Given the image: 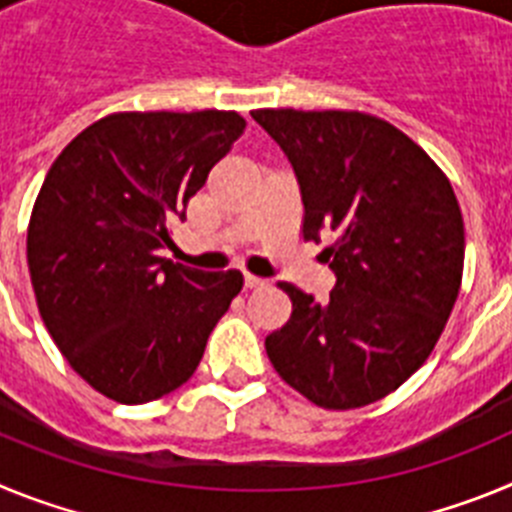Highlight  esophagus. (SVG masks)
<instances>
[{
    "mask_svg": "<svg viewBox=\"0 0 512 512\" xmlns=\"http://www.w3.org/2000/svg\"><path fill=\"white\" fill-rule=\"evenodd\" d=\"M243 284H246V289H259V287H264L266 279L253 277V274H246V277H243Z\"/></svg>",
    "mask_w": 512,
    "mask_h": 512,
    "instance_id": "34e87169",
    "label": "esophagus"
}]
</instances>
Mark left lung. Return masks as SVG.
Listing matches in <instances>:
<instances>
[{"mask_svg":"<svg viewBox=\"0 0 512 512\" xmlns=\"http://www.w3.org/2000/svg\"><path fill=\"white\" fill-rule=\"evenodd\" d=\"M300 184L302 238L328 248L336 287L318 302L282 282L292 315L266 336L279 377L325 410H354L408 382L441 338L464 271L449 176L382 117L253 110Z\"/></svg>","mask_w":512,"mask_h":512,"instance_id":"8db88e82","label":"left lung"}]
</instances>
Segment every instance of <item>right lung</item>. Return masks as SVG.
I'll return each instance as SVG.
<instances>
[{"label":"right lung","instance_id":"add662e5","mask_svg":"<svg viewBox=\"0 0 512 512\" xmlns=\"http://www.w3.org/2000/svg\"><path fill=\"white\" fill-rule=\"evenodd\" d=\"M238 112H115L58 153L27 225L40 318L76 374L122 405L182 387L241 292V271L161 259Z\"/></svg>","mask_w":512,"mask_h":512}]
</instances>
